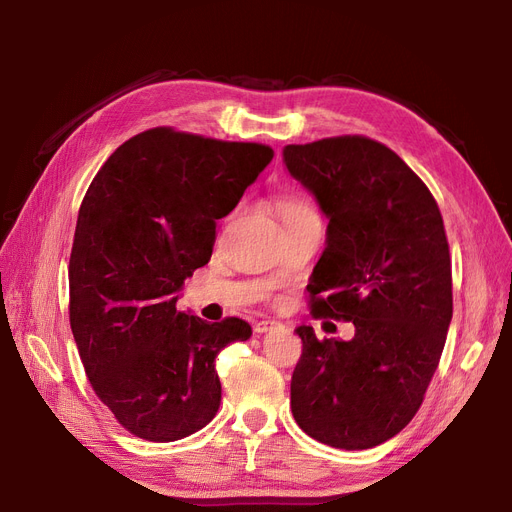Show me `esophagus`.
<instances>
[{
    "instance_id": "34e87169",
    "label": "esophagus",
    "mask_w": 512,
    "mask_h": 512,
    "mask_svg": "<svg viewBox=\"0 0 512 512\" xmlns=\"http://www.w3.org/2000/svg\"><path fill=\"white\" fill-rule=\"evenodd\" d=\"M273 327H277V322H269V320H262V322H258L256 327H254V331L256 333H267V331H271Z\"/></svg>"
}]
</instances>
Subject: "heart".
<instances>
[{
  "instance_id": "b5f03b06",
  "label": "heart",
  "mask_w": 512,
  "mask_h": 512,
  "mask_svg": "<svg viewBox=\"0 0 512 512\" xmlns=\"http://www.w3.org/2000/svg\"><path fill=\"white\" fill-rule=\"evenodd\" d=\"M301 211H312L309 209L303 200H299V198H290V200H286L284 203V207H282V218L284 215H290V213H301Z\"/></svg>"
}]
</instances>
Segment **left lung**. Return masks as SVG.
<instances>
[{
  "mask_svg": "<svg viewBox=\"0 0 512 512\" xmlns=\"http://www.w3.org/2000/svg\"><path fill=\"white\" fill-rule=\"evenodd\" d=\"M282 158L329 220L307 284L312 314L354 324L348 342L294 329L292 416L333 448L378 446L421 408L453 318L442 215L410 166L371 138L288 145Z\"/></svg>",
  "mask_w": 512,
  "mask_h": 512,
  "instance_id": "1",
  "label": "left lung"
}]
</instances>
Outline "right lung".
<instances>
[{
    "mask_svg": "<svg viewBox=\"0 0 512 512\" xmlns=\"http://www.w3.org/2000/svg\"><path fill=\"white\" fill-rule=\"evenodd\" d=\"M273 160L267 145L153 128L123 143L91 181L70 254V327L87 378L134 436L175 442L222 401L215 356L252 337L241 318L179 312L205 267L215 220Z\"/></svg>",
    "mask_w": 512,
    "mask_h": 512,
    "instance_id": "add662e5",
    "label": "right lung"
}]
</instances>
